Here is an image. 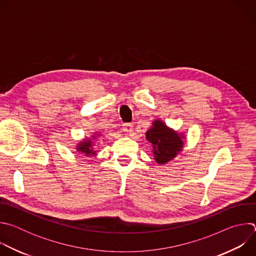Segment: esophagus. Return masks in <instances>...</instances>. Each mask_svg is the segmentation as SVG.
Instances as JSON below:
<instances>
[{
    "label": "esophagus",
    "instance_id": "esophagus-1",
    "mask_svg": "<svg viewBox=\"0 0 256 256\" xmlns=\"http://www.w3.org/2000/svg\"><path fill=\"white\" fill-rule=\"evenodd\" d=\"M122 130L126 134H132L134 130V126L132 124H124L122 126Z\"/></svg>",
    "mask_w": 256,
    "mask_h": 256
}]
</instances>
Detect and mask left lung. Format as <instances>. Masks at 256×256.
<instances>
[{"label":"left lung","instance_id":"1","mask_svg":"<svg viewBox=\"0 0 256 256\" xmlns=\"http://www.w3.org/2000/svg\"><path fill=\"white\" fill-rule=\"evenodd\" d=\"M146 140L151 142L154 160L159 165H165L174 160L186 142V134L169 128L163 120H153L152 126L146 132Z\"/></svg>","mask_w":256,"mask_h":256}]
</instances>
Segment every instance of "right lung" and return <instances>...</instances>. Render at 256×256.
I'll return each instance as SVG.
<instances>
[{
	"label": "right lung",
	"instance_id": "obj_1",
	"mask_svg": "<svg viewBox=\"0 0 256 256\" xmlns=\"http://www.w3.org/2000/svg\"><path fill=\"white\" fill-rule=\"evenodd\" d=\"M101 136L100 132H95L90 138H82L77 144H76V151L83 156L86 157H95L96 156V150L94 149V146L98 138Z\"/></svg>",
	"mask_w": 256,
	"mask_h": 256
}]
</instances>
